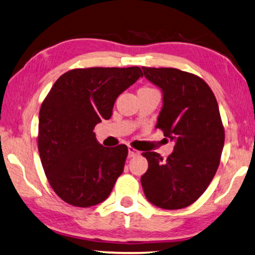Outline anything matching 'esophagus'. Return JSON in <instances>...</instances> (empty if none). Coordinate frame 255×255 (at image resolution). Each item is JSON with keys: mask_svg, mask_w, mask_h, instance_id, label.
Instances as JSON below:
<instances>
[{"mask_svg": "<svg viewBox=\"0 0 255 255\" xmlns=\"http://www.w3.org/2000/svg\"><path fill=\"white\" fill-rule=\"evenodd\" d=\"M138 153H139V152L137 151V150L132 149L131 146H128V157H129V158H131V157H135V156H137Z\"/></svg>", "mask_w": 255, "mask_h": 255, "instance_id": "obj_1", "label": "esophagus"}]
</instances>
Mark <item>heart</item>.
<instances>
[{
	"label": "heart",
	"instance_id": "b5f03b06",
	"mask_svg": "<svg viewBox=\"0 0 255 255\" xmlns=\"http://www.w3.org/2000/svg\"><path fill=\"white\" fill-rule=\"evenodd\" d=\"M145 90H150V88H141L138 91H145Z\"/></svg>",
	"mask_w": 255,
	"mask_h": 255
}]
</instances>
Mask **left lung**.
<instances>
[{"label": "left lung", "instance_id": "8db88e82", "mask_svg": "<svg viewBox=\"0 0 255 255\" xmlns=\"http://www.w3.org/2000/svg\"><path fill=\"white\" fill-rule=\"evenodd\" d=\"M142 69L163 93L156 128L174 141L166 160L155 151L143 153L149 163L141 177L143 192L153 206L181 209L203 194L220 165L224 145L220 109L209 85L195 75L175 68Z\"/></svg>", "mask_w": 255, "mask_h": 255}]
</instances>
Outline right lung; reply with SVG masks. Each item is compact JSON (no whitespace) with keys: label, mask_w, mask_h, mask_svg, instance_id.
<instances>
[{"label":"right lung","mask_w":255,"mask_h":255,"mask_svg":"<svg viewBox=\"0 0 255 255\" xmlns=\"http://www.w3.org/2000/svg\"><path fill=\"white\" fill-rule=\"evenodd\" d=\"M142 76L138 67L74 69L48 92L39 112L38 150L49 185L64 202L88 208L109 198L128 149L102 145L93 129Z\"/></svg>","instance_id":"1"}]
</instances>
